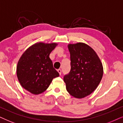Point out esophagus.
<instances>
[{
    "instance_id": "1",
    "label": "esophagus",
    "mask_w": 123,
    "mask_h": 123,
    "mask_svg": "<svg viewBox=\"0 0 123 123\" xmlns=\"http://www.w3.org/2000/svg\"><path fill=\"white\" fill-rule=\"evenodd\" d=\"M57 71H58V73H59V74H60V75H61V70L58 69V70H57Z\"/></svg>"
}]
</instances>
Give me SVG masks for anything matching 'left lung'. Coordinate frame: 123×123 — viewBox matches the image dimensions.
I'll return each instance as SVG.
<instances>
[{"instance_id":"8db88e82","label":"left lung","mask_w":123,"mask_h":123,"mask_svg":"<svg viewBox=\"0 0 123 123\" xmlns=\"http://www.w3.org/2000/svg\"><path fill=\"white\" fill-rule=\"evenodd\" d=\"M71 70L63 78L67 91L77 98L89 96L102 78V63L96 52L83 43L69 44Z\"/></svg>"}]
</instances>
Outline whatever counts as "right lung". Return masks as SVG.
Returning <instances> with one entry per match:
<instances>
[{
    "instance_id": "add662e5",
    "label": "right lung",
    "mask_w": 123,
    "mask_h": 123,
    "mask_svg": "<svg viewBox=\"0 0 123 123\" xmlns=\"http://www.w3.org/2000/svg\"><path fill=\"white\" fill-rule=\"evenodd\" d=\"M57 45L55 43H37L21 55L17 63V76L26 91L34 94H40L46 91L53 78L59 76L49 58Z\"/></svg>"
}]
</instances>
